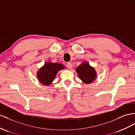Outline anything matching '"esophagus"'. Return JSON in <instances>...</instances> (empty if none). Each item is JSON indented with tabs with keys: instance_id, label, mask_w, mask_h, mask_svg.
I'll use <instances>...</instances> for the list:
<instances>
[{
	"instance_id": "obj_1",
	"label": "esophagus",
	"mask_w": 135,
	"mask_h": 135,
	"mask_svg": "<svg viewBox=\"0 0 135 135\" xmlns=\"http://www.w3.org/2000/svg\"><path fill=\"white\" fill-rule=\"evenodd\" d=\"M67 67H68V69H71L72 68V65L71 62H68L67 63Z\"/></svg>"
}]
</instances>
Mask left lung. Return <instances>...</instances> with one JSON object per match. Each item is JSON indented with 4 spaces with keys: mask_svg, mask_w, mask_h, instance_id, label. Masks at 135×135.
<instances>
[{
    "mask_svg": "<svg viewBox=\"0 0 135 135\" xmlns=\"http://www.w3.org/2000/svg\"><path fill=\"white\" fill-rule=\"evenodd\" d=\"M79 78L86 84L91 83L95 80L96 71L88 63L83 62L76 69Z\"/></svg>",
    "mask_w": 135,
    "mask_h": 135,
    "instance_id": "obj_1",
    "label": "left lung"
}]
</instances>
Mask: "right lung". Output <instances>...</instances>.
Here are the masks:
<instances>
[{
  "instance_id": "right-lung-1",
  "label": "right lung",
  "mask_w": 135,
  "mask_h": 135,
  "mask_svg": "<svg viewBox=\"0 0 135 135\" xmlns=\"http://www.w3.org/2000/svg\"><path fill=\"white\" fill-rule=\"evenodd\" d=\"M64 68V65L60 63L47 62L37 72L38 80L44 85H50L54 80L58 71Z\"/></svg>"
}]
</instances>
